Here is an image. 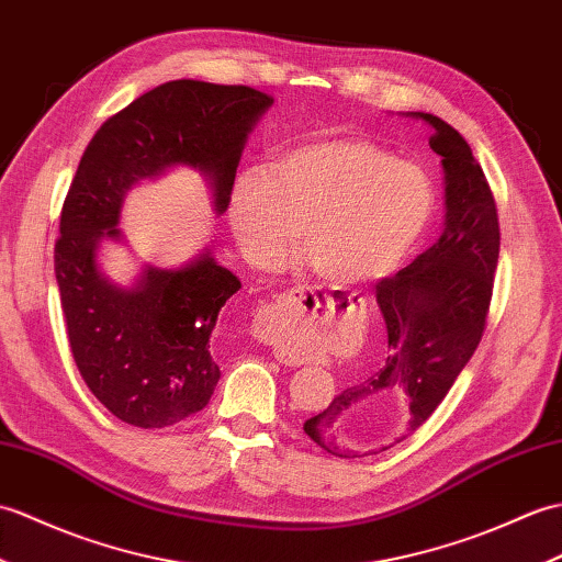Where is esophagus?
<instances>
[{"label":"esophagus","mask_w":562,"mask_h":562,"mask_svg":"<svg viewBox=\"0 0 562 562\" xmlns=\"http://www.w3.org/2000/svg\"><path fill=\"white\" fill-rule=\"evenodd\" d=\"M328 296L296 286V290L278 294L266 308H260L256 318V333L260 335V340L278 345L284 337H290L306 316H328Z\"/></svg>","instance_id":"1"}]
</instances>
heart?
Here are the masks:
<instances>
[{
	"mask_svg": "<svg viewBox=\"0 0 562 562\" xmlns=\"http://www.w3.org/2000/svg\"><path fill=\"white\" fill-rule=\"evenodd\" d=\"M430 213L434 187L424 169L357 136L282 148L268 167L239 172L227 201L229 227L251 263H280L304 229L308 266L337 286L390 276Z\"/></svg>",
	"mask_w": 562,
	"mask_h": 562,
	"instance_id": "b5f03b06",
	"label": "heart"
}]
</instances>
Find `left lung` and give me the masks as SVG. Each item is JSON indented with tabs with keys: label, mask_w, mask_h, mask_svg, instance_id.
<instances>
[{
	"label": "left lung",
	"mask_w": 562,
	"mask_h": 562,
	"mask_svg": "<svg viewBox=\"0 0 562 562\" xmlns=\"http://www.w3.org/2000/svg\"><path fill=\"white\" fill-rule=\"evenodd\" d=\"M414 116L434 126L428 146L446 169V229L407 268L375 284L387 328L383 369L304 422V434L335 458L378 454L424 426L486 330L501 254L493 191L460 132L434 114Z\"/></svg>",
	"instance_id": "left-lung-1"
}]
</instances>
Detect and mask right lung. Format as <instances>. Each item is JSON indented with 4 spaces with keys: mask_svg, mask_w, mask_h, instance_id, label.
<instances>
[{
    "mask_svg": "<svg viewBox=\"0 0 562 562\" xmlns=\"http://www.w3.org/2000/svg\"><path fill=\"white\" fill-rule=\"evenodd\" d=\"M272 104L249 86L169 81L112 114L90 138L61 205L55 276L78 373L116 419L165 428L201 412L220 381L211 335L239 278L201 256L181 270L146 268L132 290L104 280L102 237H120L124 193L165 167L207 175L227 211L246 136Z\"/></svg>",
    "mask_w": 562,
    "mask_h": 562,
    "instance_id": "add662e5",
    "label": "right lung"
}]
</instances>
